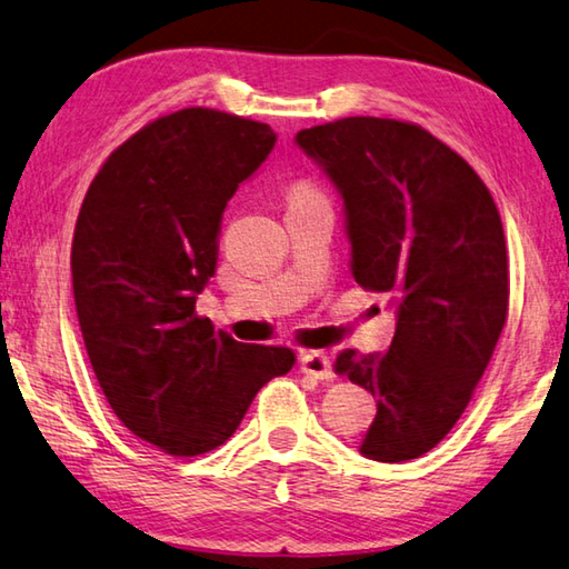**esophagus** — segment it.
<instances>
[{"label":"esophagus","instance_id":"1","mask_svg":"<svg viewBox=\"0 0 569 569\" xmlns=\"http://www.w3.org/2000/svg\"><path fill=\"white\" fill-rule=\"evenodd\" d=\"M301 371L306 377H313L319 381H333V369H331V361L329 356L321 353V351H308L301 356Z\"/></svg>","mask_w":569,"mask_h":569}]
</instances>
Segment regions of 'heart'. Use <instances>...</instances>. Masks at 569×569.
Masks as SVG:
<instances>
[{"mask_svg": "<svg viewBox=\"0 0 569 569\" xmlns=\"http://www.w3.org/2000/svg\"><path fill=\"white\" fill-rule=\"evenodd\" d=\"M291 200H303V198H321V190L311 186V182H298V186H293L291 196H288Z\"/></svg>", "mask_w": 569, "mask_h": 569, "instance_id": "1", "label": "heart"}]
</instances>
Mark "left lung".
<instances>
[{
	"label": "left lung",
	"mask_w": 569,
	"mask_h": 569,
	"mask_svg": "<svg viewBox=\"0 0 569 569\" xmlns=\"http://www.w3.org/2000/svg\"><path fill=\"white\" fill-rule=\"evenodd\" d=\"M296 142L341 192L356 283L397 301L387 353L346 349L333 363L377 397L359 449L417 459L465 413L505 329L502 218L469 162L413 122L341 118Z\"/></svg>",
	"instance_id": "1"
}]
</instances>
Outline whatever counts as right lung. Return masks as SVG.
<instances>
[{"mask_svg":"<svg viewBox=\"0 0 569 569\" xmlns=\"http://www.w3.org/2000/svg\"><path fill=\"white\" fill-rule=\"evenodd\" d=\"M273 146L268 124L238 114H162L110 152L77 216L72 291L92 371L124 427L166 455L223 445L296 363L196 313L228 200Z\"/></svg>","mask_w":569,"mask_h":569,"instance_id":"right-lung-1","label":"right lung"}]
</instances>
